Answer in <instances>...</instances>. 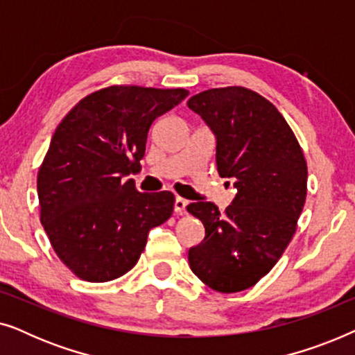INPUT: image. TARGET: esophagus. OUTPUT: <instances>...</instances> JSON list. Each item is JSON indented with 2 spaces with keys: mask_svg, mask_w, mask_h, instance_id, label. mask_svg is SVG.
Instances as JSON below:
<instances>
[{
  "mask_svg": "<svg viewBox=\"0 0 355 355\" xmlns=\"http://www.w3.org/2000/svg\"><path fill=\"white\" fill-rule=\"evenodd\" d=\"M187 200L182 197H176V202H174V211L178 213V215H182L184 211H186V207H187Z\"/></svg>",
  "mask_w": 355,
  "mask_h": 355,
  "instance_id": "obj_1",
  "label": "esophagus"
}]
</instances>
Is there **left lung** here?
Masks as SVG:
<instances>
[{
    "instance_id": "1",
    "label": "left lung",
    "mask_w": 355,
    "mask_h": 355,
    "mask_svg": "<svg viewBox=\"0 0 355 355\" xmlns=\"http://www.w3.org/2000/svg\"><path fill=\"white\" fill-rule=\"evenodd\" d=\"M187 106L215 132L218 173L237 189L225 213L213 202L187 205L205 226V239L189 250V265L213 291L239 293L273 268L295 234L307 162L283 114L254 90L210 89Z\"/></svg>"
}]
</instances>
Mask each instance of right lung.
<instances>
[{
	"label": "right lung",
	"mask_w": 355,
	"mask_h": 355,
	"mask_svg": "<svg viewBox=\"0 0 355 355\" xmlns=\"http://www.w3.org/2000/svg\"><path fill=\"white\" fill-rule=\"evenodd\" d=\"M186 89L110 85L64 116L37 176L40 221L71 273L106 283L128 273L148 231L173 215L174 193L139 192L134 179L150 125Z\"/></svg>",
	"instance_id": "add662e5"
}]
</instances>
